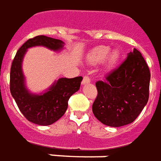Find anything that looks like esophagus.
Masks as SVG:
<instances>
[{
    "mask_svg": "<svg viewBox=\"0 0 161 161\" xmlns=\"http://www.w3.org/2000/svg\"><path fill=\"white\" fill-rule=\"evenodd\" d=\"M90 78L88 77V76H85V77H84L83 81H82V84H83V85H85V84H90Z\"/></svg>",
    "mask_w": 161,
    "mask_h": 161,
    "instance_id": "obj_1",
    "label": "esophagus"
}]
</instances>
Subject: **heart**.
<instances>
[{"instance_id": "1", "label": "heart", "mask_w": 161, "mask_h": 161, "mask_svg": "<svg viewBox=\"0 0 161 161\" xmlns=\"http://www.w3.org/2000/svg\"><path fill=\"white\" fill-rule=\"evenodd\" d=\"M110 52V47L108 46H97L94 47L88 54V59L91 64H99L102 63L106 58L107 54ZM108 58H107L108 65H114L119 59V53L118 51H112L109 53Z\"/></svg>"}]
</instances>
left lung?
Listing matches in <instances>:
<instances>
[{"instance_id": "8db88e82", "label": "left lung", "mask_w": 161, "mask_h": 161, "mask_svg": "<svg viewBox=\"0 0 161 161\" xmlns=\"http://www.w3.org/2000/svg\"><path fill=\"white\" fill-rule=\"evenodd\" d=\"M149 82V68L142 53L134 48L105 80L96 83L98 94L93 103V114L111 127L132 123L147 103Z\"/></svg>"}]
</instances>
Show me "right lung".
I'll return each instance as SVG.
<instances>
[{
  "mask_svg": "<svg viewBox=\"0 0 161 161\" xmlns=\"http://www.w3.org/2000/svg\"><path fill=\"white\" fill-rule=\"evenodd\" d=\"M61 40L37 36L31 38L19 47L14 57L10 71V91L20 112L27 119L39 125H50L65 114L68 100L80 89L82 77H61L54 81L45 92L32 94L25 85V77L22 70V62L27 49L42 46L54 52L64 48Z\"/></svg>",
  "mask_w": 161,
  "mask_h": 161,
  "instance_id": "right-lung-1",
  "label": "right lung"
}]
</instances>
